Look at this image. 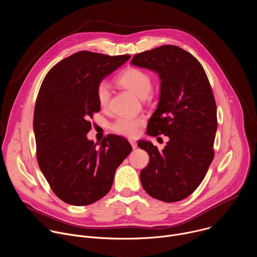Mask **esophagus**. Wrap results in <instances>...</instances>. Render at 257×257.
I'll return each instance as SVG.
<instances>
[{
    "label": "esophagus",
    "mask_w": 257,
    "mask_h": 257,
    "mask_svg": "<svg viewBox=\"0 0 257 257\" xmlns=\"http://www.w3.org/2000/svg\"><path fill=\"white\" fill-rule=\"evenodd\" d=\"M129 142H130V144H131V146H132V149H133V150H135V149L137 148V142H136L135 140H133V139H129Z\"/></svg>",
    "instance_id": "34e87169"
}]
</instances>
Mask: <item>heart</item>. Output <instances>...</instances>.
<instances>
[{
    "label": "heart",
    "mask_w": 257,
    "mask_h": 257,
    "mask_svg": "<svg viewBox=\"0 0 257 257\" xmlns=\"http://www.w3.org/2000/svg\"><path fill=\"white\" fill-rule=\"evenodd\" d=\"M116 82L130 90L140 98L149 95L153 86V79L149 72L136 67H128L116 77ZM96 98L99 106L105 108L108 105L111 92L105 83H99L96 88ZM144 124L142 118L120 117L112 124V130L126 137H135L139 128Z\"/></svg>",
    "instance_id": "b5f03b06"
}]
</instances>
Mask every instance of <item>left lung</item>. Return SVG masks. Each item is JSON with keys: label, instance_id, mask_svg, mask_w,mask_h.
Instances as JSON below:
<instances>
[{"label": "left lung", "instance_id": "left-lung-1", "mask_svg": "<svg viewBox=\"0 0 257 257\" xmlns=\"http://www.w3.org/2000/svg\"><path fill=\"white\" fill-rule=\"evenodd\" d=\"M131 63L159 74L160 101L146 132L169 136L163 151L138 141L150 156L140 172L141 184L156 199L182 200L199 186L214 157L216 105L206 73L190 53L171 45L139 53Z\"/></svg>", "mask_w": 257, "mask_h": 257}]
</instances>
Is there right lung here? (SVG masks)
Returning <instances> with one entry per match:
<instances>
[{"instance_id": "add662e5", "label": "right lung", "mask_w": 257, "mask_h": 257, "mask_svg": "<svg viewBox=\"0 0 257 257\" xmlns=\"http://www.w3.org/2000/svg\"><path fill=\"white\" fill-rule=\"evenodd\" d=\"M130 55L81 51L56 64L36 97V159L53 192L72 205H88L111 190L116 169L131 153L129 142L109 134L99 146L88 140L90 119L100 106L96 88Z\"/></svg>"}]
</instances>
